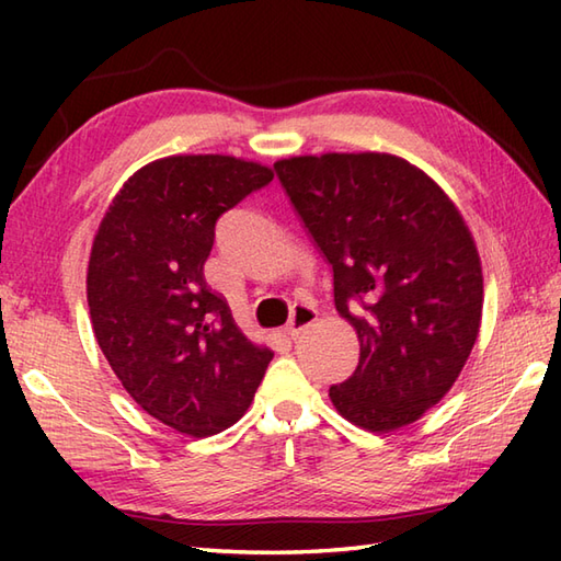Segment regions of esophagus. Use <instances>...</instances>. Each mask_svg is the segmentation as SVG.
I'll return each instance as SVG.
<instances>
[{
	"mask_svg": "<svg viewBox=\"0 0 561 561\" xmlns=\"http://www.w3.org/2000/svg\"><path fill=\"white\" fill-rule=\"evenodd\" d=\"M289 325L294 328H299V325H306V318L299 313V311H296V304L294 306H289Z\"/></svg>",
	"mask_w": 561,
	"mask_h": 561,
	"instance_id": "34e87169",
	"label": "esophagus"
}]
</instances>
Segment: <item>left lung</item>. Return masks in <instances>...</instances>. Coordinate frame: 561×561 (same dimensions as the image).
Masks as SVG:
<instances>
[{
  "label": "left lung",
  "instance_id": "left-lung-1",
  "mask_svg": "<svg viewBox=\"0 0 561 561\" xmlns=\"http://www.w3.org/2000/svg\"><path fill=\"white\" fill-rule=\"evenodd\" d=\"M270 181L265 165L221 153L153 161L93 238L87 294L99 347L139 408L181 434L205 438L241 420L274 356L205 282L219 217Z\"/></svg>",
  "mask_w": 561,
  "mask_h": 561
}]
</instances>
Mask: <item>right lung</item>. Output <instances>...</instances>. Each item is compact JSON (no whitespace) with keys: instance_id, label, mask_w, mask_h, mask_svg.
Returning a JSON list of instances; mask_svg holds the SVG:
<instances>
[{"instance_id":"right-lung-1","label":"right lung","mask_w":561,"mask_h":561,"mask_svg":"<svg viewBox=\"0 0 561 561\" xmlns=\"http://www.w3.org/2000/svg\"><path fill=\"white\" fill-rule=\"evenodd\" d=\"M274 169L359 340V364L330 386L332 404L368 432L412 424L456 383L480 332L482 267L468 226L432 178L390 153Z\"/></svg>"}]
</instances>
